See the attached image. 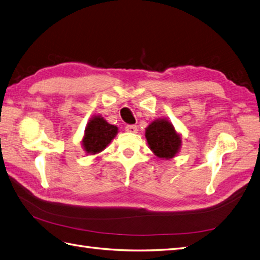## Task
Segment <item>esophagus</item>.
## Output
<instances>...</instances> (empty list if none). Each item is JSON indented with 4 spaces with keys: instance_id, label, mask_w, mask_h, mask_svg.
<instances>
[{
    "instance_id": "obj_1",
    "label": "esophagus",
    "mask_w": 260,
    "mask_h": 260,
    "mask_svg": "<svg viewBox=\"0 0 260 260\" xmlns=\"http://www.w3.org/2000/svg\"><path fill=\"white\" fill-rule=\"evenodd\" d=\"M125 129H126V132L133 133V134H135V133H137V131H138L136 125H127V126H126V127H125Z\"/></svg>"
}]
</instances>
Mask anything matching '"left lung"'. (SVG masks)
Wrapping results in <instances>:
<instances>
[{"label":"left lung","instance_id":"8db88e82","mask_svg":"<svg viewBox=\"0 0 260 260\" xmlns=\"http://www.w3.org/2000/svg\"><path fill=\"white\" fill-rule=\"evenodd\" d=\"M145 137L150 150L161 159L174 158L182 147V135L167 118L153 120L145 129Z\"/></svg>","mask_w":260,"mask_h":260}]
</instances>
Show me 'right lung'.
Returning <instances> with one entry per match:
<instances>
[{
  "instance_id": "1",
  "label": "right lung",
  "mask_w": 260,
  "mask_h": 260,
  "mask_svg": "<svg viewBox=\"0 0 260 260\" xmlns=\"http://www.w3.org/2000/svg\"><path fill=\"white\" fill-rule=\"evenodd\" d=\"M117 126L107 123L102 115H94L88 120L82 140L86 154L95 155L103 152L117 135Z\"/></svg>"
}]
</instances>
